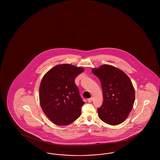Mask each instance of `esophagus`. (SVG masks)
Instances as JSON below:
<instances>
[{"mask_svg": "<svg viewBox=\"0 0 160 160\" xmlns=\"http://www.w3.org/2000/svg\"><path fill=\"white\" fill-rule=\"evenodd\" d=\"M92 97H91V98H88V100H87V101H88V102H92Z\"/></svg>", "mask_w": 160, "mask_h": 160, "instance_id": "obj_1", "label": "esophagus"}]
</instances>
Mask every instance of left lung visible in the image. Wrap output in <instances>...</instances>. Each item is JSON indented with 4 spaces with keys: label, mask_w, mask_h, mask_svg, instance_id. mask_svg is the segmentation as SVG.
Masks as SVG:
<instances>
[{
    "label": "left lung",
    "mask_w": 160,
    "mask_h": 160,
    "mask_svg": "<svg viewBox=\"0 0 160 160\" xmlns=\"http://www.w3.org/2000/svg\"><path fill=\"white\" fill-rule=\"evenodd\" d=\"M101 82L104 101L97 109L100 120L112 126L125 121L133 107L135 90L128 76L121 70L109 64L92 68Z\"/></svg>",
    "instance_id": "obj_1"
}]
</instances>
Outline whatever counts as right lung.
<instances>
[{"mask_svg": "<svg viewBox=\"0 0 160 160\" xmlns=\"http://www.w3.org/2000/svg\"><path fill=\"white\" fill-rule=\"evenodd\" d=\"M82 67L58 64L44 74L39 87V100L44 113L58 126H67L80 116L85 103L74 79L84 72Z\"/></svg>", "mask_w": 160, "mask_h": 160, "instance_id": "obj_1", "label": "right lung"}]
</instances>
